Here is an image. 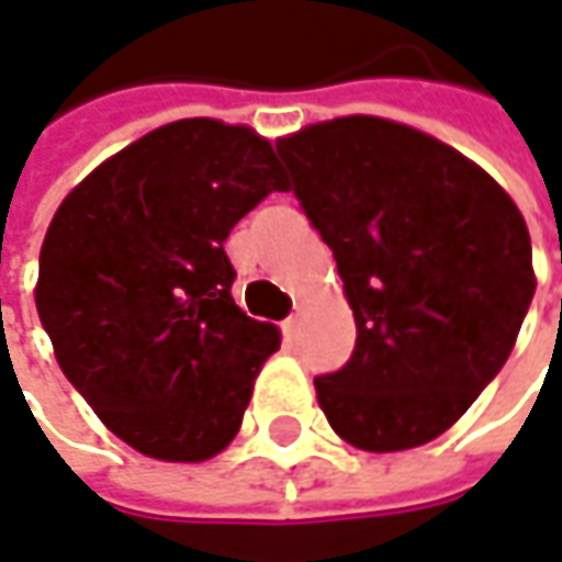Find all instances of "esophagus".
<instances>
[{
    "label": "esophagus",
    "mask_w": 562,
    "mask_h": 562,
    "mask_svg": "<svg viewBox=\"0 0 562 562\" xmlns=\"http://www.w3.org/2000/svg\"><path fill=\"white\" fill-rule=\"evenodd\" d=\"M282 334H285L289 340H292V337L299 334V318H295V315H289V318L282 322Z\"/></svg>",
    "instance_id": "obj_1"
}]
</instances>
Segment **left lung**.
I'll return each mask as SVG.
<instances>
[{
  "instance_id": "obj_1",
  "label": "left lung",
  "mask_w": 562,
  "mask_h": 562,
  "mask_svg": "<svg viewBox=\"0 0 562 562\" xmlns=\"http://www.w3.org/2000/svg\"><path fill=\"white\" fill-rule=\"evenodd\" d=\"M334 250L357 347L318 405L370 453L447 431L505 367L535 295L531 234L480 164L425 131L344 115L277 140Z\"/></svg>"
}]
</instances>
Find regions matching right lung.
I'll return each instance as SVG.
<instances>
[{"label": "right lung", "mask_w": 562, "mask_h": 562, "mask_svg": "<svg viewBox=\"0 0 562 562\" xmlns=\"http://www.w3.org/2000/svg\"><path fill=\"white\" fill-rule=\"evenodd\" d=\"M282 189L267 137L182 119L102 160L54 212L41 325L64 376L137 453L202 463L240 431L280 328L234 305L225 240Z\"/></svg>", "instance_id": "right-lung-1"}]
</instances>
